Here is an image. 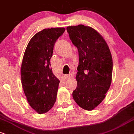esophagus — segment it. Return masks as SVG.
<instances>
[{
    "mask_svg": "<svg viewBox=\"0 0 134 134\" xmlns=\"http://www.w3.org/2000/svg\"><path fill=\"white\" fill-rule=\"evenodd\" d=\"M73 77L72 74H68V75H64V78H65V79H70V78H72Z\"/></svg>",
    "mask_w": 134,
    "mask_h": 134,
    "instance_id": "34e87169",
    "label": "esophagus"
}]
</instances>
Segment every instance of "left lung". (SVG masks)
<instances>
[{"label":"left lung","instance_id":"obj_1","mask_svg":"<svg viewBox=\"0 0 134 134\" xmlns=\"http://www.w3.org/2000/svg\"><path fill=\"white\" fill-rule=\"evenodd\" d=\"M67 31L79 55L73 98L80 107L91 111L102 102L111 85L112 55L104 39L91 27L70 26Z\"/></svg>","mask_w":134,"mask_h":134}]
</instances>
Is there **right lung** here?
Wrapping results in <instances>:
<instances>
[{
  "label": "right lung",
  "mask_w": 134,
  "mask_h": 134,
  "mask_svg": "<svg viewBox=\"0 0 134 134\" xmlns=\"http://www.w3.org/2000/svg\"><path fill=\"white\" fill-rule=\"evenodd\" d=\"M64 28L44 29L33 36L21 66V84L30 106L40 114L47 113L56 101L60 81L52 73L50 60Z\"/></svg>",
  "instance_id": "add662e5"
}]
</instances>
